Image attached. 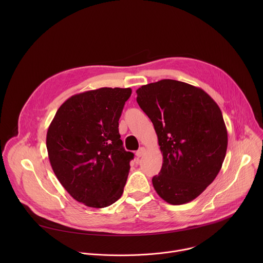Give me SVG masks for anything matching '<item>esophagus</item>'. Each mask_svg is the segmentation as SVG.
<instances>
[{"label":"esophagus","instance_id":"obj_1","mask_svg":"<svg viewBox=\"0 0 263 263\" xmlns=\"http://www.w3.org/2000/svg\"><path fill=\"white\" fill-rule=\"evenodd\" d=\"M144 152H145V148L143 146H141V147H139V149L136 152V156L137 157H141L144 154Z\"/></svg>","mask_w":263,"mask_h":263}]
</instances>
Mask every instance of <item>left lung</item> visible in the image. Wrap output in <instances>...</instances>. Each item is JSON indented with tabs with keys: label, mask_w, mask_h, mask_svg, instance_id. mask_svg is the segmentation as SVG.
<instances>
[{
	"label": "left lung",
	"mask_w": 263,
	"mask_h": 263,
	"mask_svg": "<svg viewBox=\"0 0 263 263\" xmlns=\"http://www.w3.org/2000/svg\"><path fill=\"white\" fill-rule=\"evenodd\" d=\"M136 93L163 156L161 171L152 179L156 193L172 205L195 200L213 182L227 152L218 105L203 89L171 79L143 85Z\"/></svg>",
	"instance_id": "left-lung-1"
}]
</instances>
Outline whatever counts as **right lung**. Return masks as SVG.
<instances>
[{
  "label": "right lung",
  "instance_id": "add662e5",
  "mask_svg": "<svg viewBox=\"0 0 263 263\" xmlns=\"http://www.w3.org/2000/svg\"><path fill=\"white\" fill-rule=\"evenodd\" d=\"M131 88L102 87L68 98L47 132L51 166L76 201L104 208L123 195L134 154L127 152L119 120Z\"/></svg>",
  "mask_w": 263,
  "mask_h": 263
}]
</instances>
